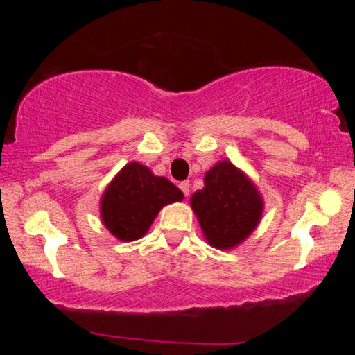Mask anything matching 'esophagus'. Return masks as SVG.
Segmentation results:
<instances>
[{
	"instance_id": "1",
	"label": "esophagus",
	"mask_w": 355,
	"mask_h": 355,
	"mask_svg": "<svg viewBox=\"0 0 355 355\" xmlns=\"http://www.w3.org/2000/svg\"><path fill=\"white\" fill-rule=\"evenodd\" d=\"M178 188L182 189V192H183V194H184L186 197L189 196V182H182V183L178 184Z\"/></svg>"
}]
</instances>
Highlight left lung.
<instances>
[{
	"label": "left lung",
	"mask_w": 355,
	"mask_h": 355,
	"mask_svg": "<svg viewBox=\"0 0 355 355\" xmlns=\"http://www.w3.org/2000/svg\"><path fill=\"white\" fill-rule=\"evenodd\" d=\"M205 188L191 197L203 235L216 249H232L258 225L263 200L254 183L230 161L205 173Z\"/></svg>",
	"instance_id": "left-lung-1"
}]
</instances>
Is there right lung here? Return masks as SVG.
Masks as SVG:
<instances>
[{"label": "right lung", "mask_w": 355, "mask_h": 355, "mask_svg": "<svg viewBox=\"0 0 355 355\" xmlns=\"http://www.w3.org/2000/svg\"><path fill=\"white\" fill-rule=\"evenodd\" d=\"M183 200V192L148 167L130 163L117 173L101 199V220L114 236L135 241L147 233L159 209Z\"/></svg>", "instance_id": "right-lung-1"}]
</instances>
